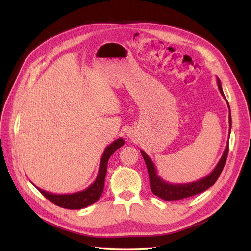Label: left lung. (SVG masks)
I'll return each instance as SVG.
<instances>
[{
    "label": "left lung",
    "mask_w": 251,
    "mask_h": 251,
    "mask_svg": "<svg viewBox=\"0 0 251 251\" xmlns=\"http://www.w3.org/2000/svg\"><path fill=\"white\" fill-rule=\"evenodd\" d=\"M217 82H218V88L220 93L222 94V96L225 98V95L223 93L222 86H221V81L217 77ZM226 100V98H225ZM227 102V100H226ZM227 105H228L229 109V134L231 131V114H230V108H229V103L227 102ZM228 147H229V141H227L226 143V148L224 150V153L220 159L218 164L216 165V168L212 170V172L207 175L206 177H203L200 180H197L194 182H191V183H183V184H174L170 183V182L164 181L160 176H159L156 166L151 161V159L146 154V151L140 150V153L146 161L148 172H149V177H150V184H151V189L153 192L154 195H156L159 198H161L165 201H174V200H180V199H184L188 198V197H192L195 195H198L204 191H206L207 188L212 186L215 184V182L218 180L220 174L222 173L223 168L226 162V158L227 155H228Z\"/></svg>",
    "instance_id": "8db88e82"
}]
</instances>
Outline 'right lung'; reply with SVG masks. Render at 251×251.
Returning a JSON list of instances; mask_svg holds the SVG:
<instances>
[{
  "mask_svg": "<svg viewBox=\"0 0 251 251\" xmlns=\"http://www.w3.org/2000/svg\"><path fill=\"white\" fill-rule=\"evenodd\" d=\"M125 144V140L123 138H118L115 141H113L110 146L105 148L103 154L100 159V169H98L97 177L95 181L86 189H82L80 192L72 193V194H52L49 192L44 191V189L34 185L43 196L54 203L57 206L68 208V209H81L85 208L89 205L95 203L103 192L104 186V179L107 175L108 161L110 157L115 153V151L121 148Z\"/></svg>",
  "mask_w": 251,
  "mask_h": 251,
  "instance_id": "add662e5",
  "label": "right lung"
}]
</instances>
